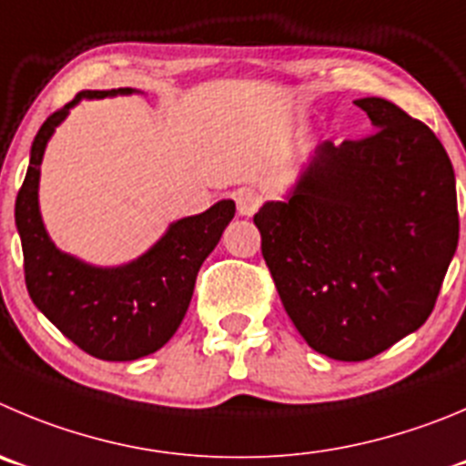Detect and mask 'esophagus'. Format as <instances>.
Masks as SVG:
<instances>
[{
	"label": "esophagus",
	"mask_w": 466,
	"mask_h": 466,
	"mask_svg": "<svg viewBox=\"0 0 466 466\" xmlns=\"http://www.w3.org/2000/svg\"><path fill=\"white\" fill-rule=\"evenodd\" d=\"M234 199H237V208L241 216H253L259 208V204H262V198L250 188H241L234 195Z\"/></svg>",
	"instance_id": "1"
}]
</instances>
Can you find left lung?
<instances>
[{
  "mask_svg": "<svg viewBox=\"0 0 466 466\" xmlns=\"http://www.w3.org/2000/svg\"><path fill=\"white\" fill-rule=\"evenodd\" d=\"M356 106L375 133L317 147L294 193L253 218L287 315L336 360L372 359L423 326L460 237L437 135L386 98Z\"/></svg>",
  "mask_w": 466,
  "mask_h": 466,
  "instance_id": "1",
  "label": "left lung"
}]
</instances>
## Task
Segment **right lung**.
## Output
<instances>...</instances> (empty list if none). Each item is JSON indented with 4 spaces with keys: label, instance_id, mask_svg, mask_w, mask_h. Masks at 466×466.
Listing matches in <instances>:
<instances>
[{
    "label": "right lung",
    "instance_id": "add662e5",
    "mask_svg": "<svg viewBox=\"0 0 466 466\" xmlns=\"http://www.w3.org/2000/svg\"><path fill=\"white\" fill-rule=\"evenodd\" d=\"M130 86L80 91L52 112L32 145L27 177L15 198V225L23 241L25 282L34 306L82 351L101 360H135L165 345L179 329L193 299L204 259L234 218L232 199L199 216L177 220L140 259L98 268L56 250L38 213V177L50 135L80 98L130 94Z\"/></svg>",
    "mask_w": 466,
    "mask_h": 466
}]
</instances>
